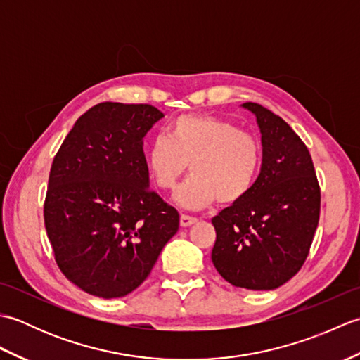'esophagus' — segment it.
Listing matches in <instances>:
<instances>
[{
  "label": "esophagus",
  "mask_w": 360,
  "mask_h": 360,
  "mask_svg": "<svg viewBox=\"0 0 360 360\" xmlns=\"http://www.w3.org/2000/svg\"><path fill=\"white\" fill-rule=\"evenodd\" d=\"M196 218L195 217H190V215H186V213H182L181 215V226L182 227H188V226H192V224H195L196 223Z\"/></svg>",
  "instance_id": "obj_1"
}]
</instances>
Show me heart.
<instances>
[{"label":"heart","instance_id":"obj_1","mask_svg":"<svg viewBox=\"0 0 360 360\" xmlns=\"http://www.w3.org/2000/svg\"><path fill=\"white\" fill-rule=\"evenodd\" d=\"M193 173L178 192L188 209L218 200L235 204L254 187L262 165V145L233 122L209 114H182L172 120L167 134L148 147L147 165L160 190H173L188 170Z\"/></svg>","mask_w":360,"mask_h":360}]
</instances>
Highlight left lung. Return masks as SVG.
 Masks as SVG:
<instances>
[{"instance_id":"1","label":"left lung","mask_w":360,"mask_h":360,"mask_svg":"<svg viewBox=\"0 0 360 360\" xmlns=\"http://www.w3.org/2000/svg\"><path fill=\"white\" fill-rule=\"evenodd\" d=\"M263 164L246 198L221 210L212 224V262L221 277L244 289L269 290L302 269L320 217V186L307 145L285 120L259 103Z\"/></svg>"}]
</instances>
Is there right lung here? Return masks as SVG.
I'll use <instances>...</instances> for the list:
<instances>
[{
  "mask_svg": "<svg viewBox=\"0 0 360 360\" xmlns=\"http://www.w3.org/2000/svg\"><path fill=\"white\" fill-rule=\"evenodd\" d=\"M164 114L102 102L75 122L51 167L44 227L68 280L102 298L141 286L179 213L148 186L142 139Z\"/></svg>",
  "mask_w": 360,
  "mask_h": 360,
  "instance_id": "add662e5",
  "label": "right lung"
}]
</instances>
